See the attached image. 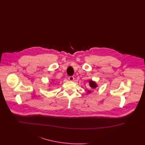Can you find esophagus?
<instances>
[{"instance_id":"obj_1","label":"esophagus","mask_w":145,"mask_h":145,"mask_svg":"<svg viewBox=\"0 0 145 145\" xmlns=\"http://www.w3.org/2000/svg\"><path fill=\"white\" fill-rule=\"evenodd\" d=\"M74 77L73 76H70L69 77V79L70 81H73L74 80Z\"/></svg>"}]
</instances>
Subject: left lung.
I'll return each instance as SVG.
<instances>
[{
  "label": "left lung",
  "instance_id": "obj_1",
  "mask_svg": "<svg viewBox=\"0 0 145 145\" xmlns=\"http://www.w3.org/2000/svg\"><path fill=\"white\" fill-rule=\"evenodd\" d=\"M89 85H90V86L91 87V89H95L97 87V85L96 82H93L92 80H89ZM91 91H90V90H88L87 91L88 93H91Z\"/></svg>",
  "mask_w": 145,
  "mask_h": 145
}]
</instances>
